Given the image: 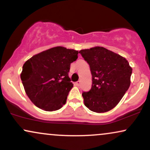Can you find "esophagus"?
I'll use <instances>...</instances> for the list:
<instances>
[{
  "label": "esophagus",
  "instance_id": "1",
  "mask_svg": "<svg viewBox=\"0 0 150 150\" xmlns=\"http://www.w3.org/2000/svg\"><path fill=\"white\" fill-rule=\"evenodd\" d=\"M75 85H76V86H79V85H80V84H81V81H76V82L75 83Z\"/></svg>",
  "mask_w": 150,
  "mask_h": 150
}]
</instances>
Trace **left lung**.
<instances>
[{"mask_svg": "<svg viewBox=\"0 0 150 150\" xmlns=\"http://www.w3.org/2000/svg\"><path fill=\"white\" fill-rule=\"evenodd\" d=\"M90 66L92 87L82 93L91 111L105 113L113 109L128 90L132 69L120 54L100 46L79 52Z\"/></svg>", "mask_w": 150, "mask_h": 150, "instance_id": "obj_1", "label": "left lung"}]
</instances>
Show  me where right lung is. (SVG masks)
Listing matches in <instances>:
<instances>
[{
  "label": "right lung",
  "instance_id": "obj_1",
  "mask_svg": "<svg viewBox=\"0 0 150 150\" xmlns=\"http://www.w3.org/2000/svg\"><path fill=\"white\" fill-rule=\"evenodd\" d=\"M78 51L57 46L35 54L23 66L21 79L36 107L46 111L61 109L73 84L69 72Z\"/></svg>",
  "mask_w": 150,
  "mask_h": 150
}]
</instances>
